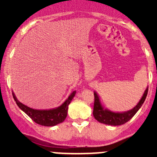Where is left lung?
<instances>
[{"label":"left lung","instance_id":"obj_1","mask_svg":"<svg viewBox=\"0 0 157 157\" xmlns=\"http://www.w3.org/2000/svg\"><path fill=\"white\" fill-rule=\"evenodd\" d=\"M147 93H148V86L145 90L138 103L133 109H130L127 112H113L104 107L101 102L99 96L96 93V91H94L95 102L93 112V116L99 122L108 124V125L117 126L125 124L130 119H131V118L137 113V111L142 106L146 99Z\"/></svg>","mask_w":157,"mask_h":157}]
</instances>
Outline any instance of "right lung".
I'll use <instances>...</instances> for the list:
<instances>
[{
    "instance_id": "add662e5",
    "label": "right lung",
    "mask_w": 157,
    "mask_h": 157,
    "mask_svg": "<svg viewBox=\"0 0 157 157\" xmlns=\"http://www.w3.org/2000/svg\"><path fill=\"white\" fill-rule=\"evenodd\" d=\"M12 93L13 97L14 100H15L16 103L18 105L19 108L23 112H24L28 116L30 117L38 124L46 126V127L55 126L64 121L67 115V109H68L69 104L71 103L76 94V91H73L69 95L67 99L61 105L56 107V108L49 109H35L30 108V107L20 102L16 97L13 91H12Z\"/></svg>"
}]
</instances>
